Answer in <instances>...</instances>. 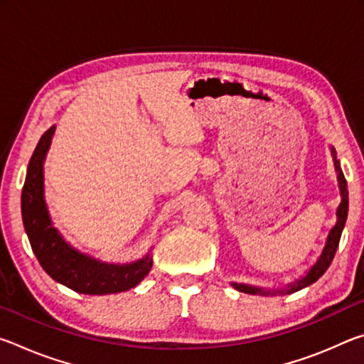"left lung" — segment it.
<instances>
[{
	"instance_id": "obj_1",
	"label": "left lung",
	"mask_w": 364,
	"mask_h": 364,
	"mask_svg": "<svg viewBox=\"0 0 364 364\" xmlns=\"http://www.w3.org/2000/svg\"><path fill=\"white\" fill-rule=\"evenodd\" d=\"M331 149V156L332 160H334V168L337 173V183H338V191H341V204H338L337 210H336V225L331 228V231L326 237V244L319 254L318 260L311 264L310 269L301 276V278L295 279L289 284L282 286V287H273V289H267V287H260V286H254V284H245V282H231V286L236 289L239 292H245V294H252V295H276V294H292L297 292L300 289H304L306 286L316 282L321 276L326 273V269L329 268V264L332 262V258L336 255V250L338 247V241H341L345 221H347V215H348V189H347V181H345L343 171L341 167V160H337V152L334 147H329Z\"/></svg>"
}]
</instances>
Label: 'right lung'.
Masks as SVG:
<instances>
[{
    "label": "right lung",
    "mask_w": 364,
    "mask_h": 364,
    "mask_svg": "<svg viewBox=\"0 0 364 364\" xmlns=\"http://www.w3.org/2000/svg\"><path fill=\"white\" fill-rule=\"evenodd\" d=\"M54 132L56 125L40 138L22 188V221L35 257L54 281L80 294H117L138 286L152 268V247L136 262L109 263L73 247L54 226L45 199V160Z\"/></svg>",
    "instance_id": "add662e5"
}]
</instances>
